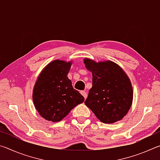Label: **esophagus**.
I'll return each mask as SVG.
<instances>
[{"instance_id":"obj_1","label":"esophagus","mask_w":160,"mask_h":160,"mask_svg":"<svg viewBox=\"0 0 160 160\" xmlns=\"http://www.w3.org/2000/svg\"><path fill=\"white\" fill-rule=\"evenodd\" d=\"M80 93H81V94H82V95L84 97V98H85V99L87 98V97H88V94H87L86 92H85V91H81Z\"/></svg>"}]
</instances>
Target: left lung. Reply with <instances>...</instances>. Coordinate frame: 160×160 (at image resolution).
I'll use <instances>...</instances> for the list:
<instances>
[{
    "label": "left lung",
    "instance_id": "obj_1",
    "mask_svg": "<svg viewBox=\"0 0 160 160\" xmlns=\"http://www.w3.org/2000/svg\"><path fill=\"white\" fill-rule=\"evenodd\" d=\"M84 63L92 75V87L85 105L102 123H113L121 120L128 112L133 97L128 75L111 61L96 62L85 58Z\"/></svg>",
    "mask_w": 160,
    "mask_h": 160
}]
</instances>
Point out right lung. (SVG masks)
<instances>
[{
	"label": "right lung",
	"instance_id": "obj_1",
	"mask_svg": "<svg viewBox=\"0 0 160 160\" xmlns=\"http://www.w3.org/2000/svg\"><path fill=\"white\" fill-rule=\"evenodd\" d=\"M72 61L54 60L40 72L32 92L35 109L42 118L58 122L85 98L67 77Z\"/></svg>",
	"mask_w": 160,
	"mask_h": 160
}]
</instances>
